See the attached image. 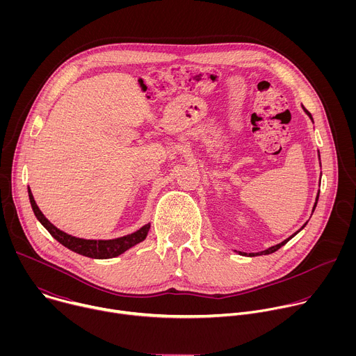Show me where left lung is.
Wrapping results in <instances>:
<instances>
[{"mask_svg":"<svg viewBox=\"0 0 356 356\" xmlns=\"http://www.w3.org/2000/svg\"><path fill=\"white\" fill-rule=\"evenodd\" d=\"M302 108H304V107H302ZM304 111H306V114H307V115L312 118V121H313V117H312V114H310V113H309L306 108H304ZM317 201H318V194H317V200H316V204H314V209H313V210H316ZM304 227H306V224H304L301 228H304ZM300 231H301V229H298L296 234H298ZM296 234H294V235H296ZM294 235H291L290 238L284 239L283 242H280V243H277V245H275V246H270V248H269V249H266V250H262V252H258V253H249V257H257V255H269V253H273V252H276L277 249H280L283 245H286V243H287V242H289V241H290V239H291ZM239 253H241V255H242V252H239Z\"/></svg>","mask_w":356,"mask_h":356,"instance_id":"left-lung-1","label":"left lung"}]
</instances>
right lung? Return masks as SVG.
I'll list each match as a JSON object with an SVG mask.
<instances>
[{"mask_svg":"<svg viewBox=\"0 0 356 356\" xmlns=\"http://www.w3.org/2000/svg\"><path fill=\"white\" fill-rule=\"evenodd\" d=\"M28 194H29L31 206H32V210H33L36 218L49 231V234L52 235L58 242H60L63 246H66L67 249H70L76 253H80V255L87 257V258H92V259L115 258V257L121 255V253H124L125 250H128L129 248L142 242L146 238V235L149 232V228H150V224H146L140 229H138L136 232H132L129 235H125V236H121V238H117V239H108V241L76 238V236H72V235L60 231L52 222L47 221V218L42 214V211L36 206V202L33 200V195H32L29 187H28Z\"/></svg>","mask_w":356,"mask_h":356,"instance_id":"1","label":"right lung"}]
</instances>
